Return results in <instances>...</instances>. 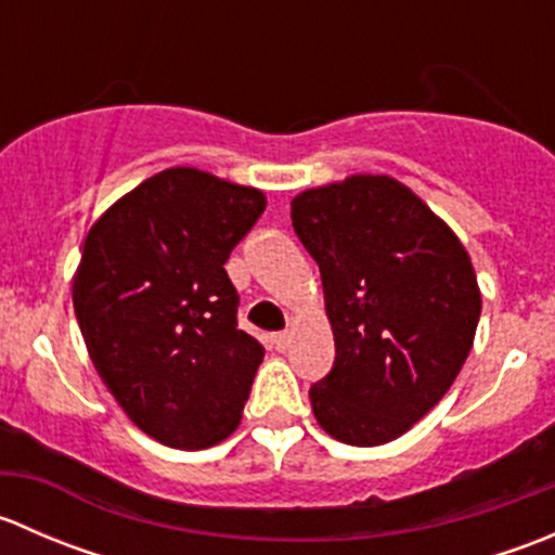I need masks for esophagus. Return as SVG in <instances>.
I'll list each match as a JSON object with an SVG mask.
<instances>
[{
  "label": "esophagus",
  "mask_w": 555,
  "mask_h": 555,
  "mask_svg": "<svg viewBox=\"0 0 555 555\" xmlns=\"http://www.w3.org/2000/svg\"><path fill=\"white\" fill-rule=\"evenodd\" d=\"M289 344H293V333H276V335H273V346H276V351H287Z\"/></svg>",
  "instance_id": "esophagus-1"
}]
</instances>
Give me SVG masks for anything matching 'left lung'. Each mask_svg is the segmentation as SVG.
<instances>
[{
    "instance_id": "left-lung-1",
    "label": "left lung",
    "mask_w": 555,
    "mask_h": 555,
    "mask_svg": "<svg viewBox=\"0 0 555 555\" xmlns=\"http://www.w3.org/2000/svg\"><path fill=\"white\" fill-rule=\"evenodd\" d=\"M322 273L333 371L309 389L319 427L349 446L405 435L473 349L480 289L456 233L391 177L357 173L293 198Z\"/></svg>"
}]
</instances>
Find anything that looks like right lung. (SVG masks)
Listing matches in <instances>:
<instances>
[{
	"label": "right lung",
	"mask_w": 555,
	"mask_h": 555,
	"mask_svg": "<svg viewBox=\"0 0 555 555\" xmlns=\"http://www.w3.org/2000/svg\"><path fill=\"white\" fill-rule=\"evenodd\" d=\"M266 195L177 166L93 222L72 284L88 354L133 424L171 449H209L242 422L262 349L238 330L225 262Z\"/></svg>",
	"instance_id": "right-lung-1"
}]
</instances>
